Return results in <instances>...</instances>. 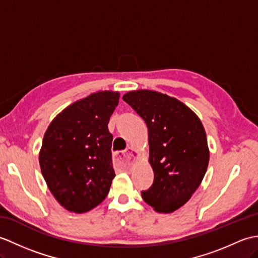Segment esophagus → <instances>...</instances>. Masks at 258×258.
Here are the masks:
<instances>
[{
	"mask_svg": "<svg viewBox=\"0 0 258 258\" xmlns=\"http://www.w3.org/2000/svg\"><path fill=\"white\" fill-rule=\"evenodd\" d=\"M139 156V151L134 147H128L126 152H116L113 156L115 165L120 168H127Z\"/></svg>",
	"mask_w": 258,
	"mask_h": 258,
	"instance_id": "obj_1",
	"label": "esophagus"
}]
</instances>
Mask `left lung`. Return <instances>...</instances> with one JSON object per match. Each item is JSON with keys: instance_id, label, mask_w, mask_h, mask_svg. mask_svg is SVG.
<instances>
[{"instance_id": "8db88e82", "label": "left lung", "mask_w": 258, "mask_h": 258, "mask_svg": "<svg viewBox=\"0 0 258 258\" xmlns=\"http://www.w3.org/2000/svg\"><path fill=\"white\" fill-rule=\"evenodd\" d=\"M123 100L145 120L154 182L142 190L156 212L172 213L202 183L210 161L205 130L190 108L155 91L128 92Z\"/></svg>"}]
</instances>
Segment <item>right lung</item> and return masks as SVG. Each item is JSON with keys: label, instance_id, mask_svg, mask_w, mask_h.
I'll return each instance as SVG.
<instances>
[{"label": "right lung", "instance_id": "1", "mask_svg": "<svg viewBox=\"0 0 258 258\" xmlns=\"http://www.w3.org/2000/svg\"><path fill=\"white\" fill-rule=\"evenodd\" d=\"M118 98L117 92L93 93L59 113L44 134L42 175L70 212H89L107 196L115 177L107 124Z\"/></svg>", "mask_w": 258, "mask_h": 258}]
</instances>
